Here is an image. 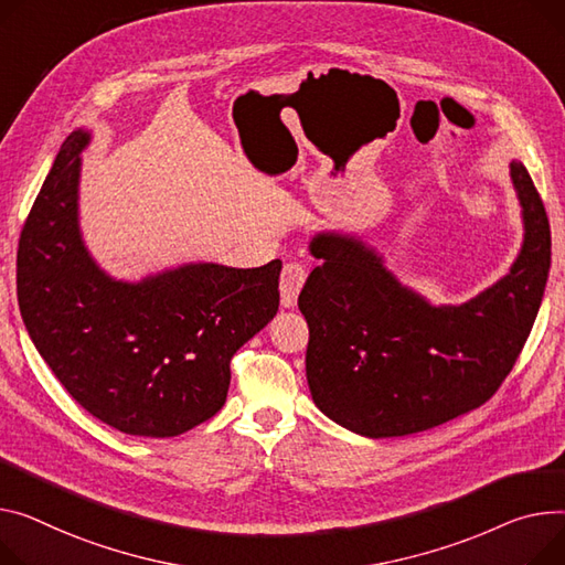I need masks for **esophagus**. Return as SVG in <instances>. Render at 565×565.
Returning a JSON list of instances; mask_svg holds the SVG:
<instances>
[{
	"label": "esophagus",
	"mask_w": 565,
	"mask_h": 565,
	"mask_svg": "<svg viewBox=\"0 0 565 565\" xmlns=\"http://www.w3.org/2000/svg\"><path fill=\"white\" fill-rule=\"evenodd\" d=\"M307 275H309L307 266L299 260H290L284 266L281 279H279V292H281V305L286 309H292L297 305V295L305 288Z\"/></svg>",
	"instance_id": "esophagus-1"
}]
</instances>
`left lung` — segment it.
Listing matches in <instances>:
<instances>
[{
  "label": "left lung",
  "instance_id": "left-lung-1",
  "mask_svg": "<svg viewBox=\"0 0 565 565\" xmlns=\"http://www.w3.org/2000/svg\"><path fill=\"white\" fill-rule=\"evenodd\" d=\"M524 243L511 273L461 307H431L363 243L318 234L297 307L309 324L307 380L318 408L367 438L425 431L491 399L534 327L550 222L536 185L511 163Z\"/></svg>",
  "mask_w": 565,
  "mask_h": 565
}]
</instances>
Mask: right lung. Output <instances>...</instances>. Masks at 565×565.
Masks as SVG:
<instances>
[{
  "label": "right lung",
  "instance_id": "right-lung-1",
  "mask_svg": "<svg viewBox=\"0 0 565 565\" xmlns=\"http://www.w3.org/2000/svg\"><path fill=\"white\" fill-rule=\"evenodd\" d=\"M86 131L65 138L18 245V302L63 388L122 434L170 438L222 408L232 356L279 309L281 260L191 263L140 284L113 281L77 222Z\"/></svg>",
  "mask_w": 565,
  "mask_h": 565
}]
</instances>
